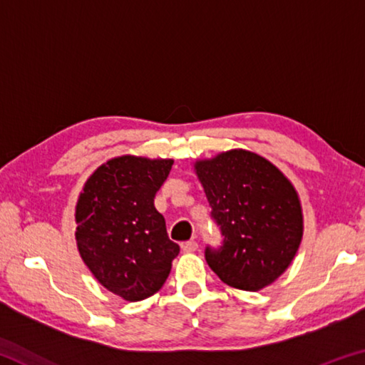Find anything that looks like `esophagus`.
I'll list each match as a JSON object with an SVG mask.
<instances>
[{
	"label": "esophagus",
	"instance_id": "1",
	"mask_svg": "<svg viewBox=\"0 0 365 365\" xmlns=\"http://www.w3.org/2000/svg\"><path fill=\"white\" fill-rule=\"evenodd\" d=\"M197 250V243L196 242H187L182 245V251L183 252H195Z\"/></svg>",
	"mask_w": 365,
	"mask_h": 365
}]
</instances>
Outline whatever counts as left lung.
Instances as JSON below:
<instances>
[{
    "label": "left lung",
    "mask_w": 365,
    "mask_h": 365,
    "mask_svg": "<svg viewBox=\"0 0 365 365\" xmlns=\"http://www.w3.org/2000/svg\"><path fill=\"white\" fill-rule=\"evenodd\" d=\"M212 217L224 235L206 261L228 287L259 292L285 272L299 250L301 200L283 172L248 150L219 153L195 163Z\"/></svg>",
    "instance_id": "8db88e82"
}]
</instances>
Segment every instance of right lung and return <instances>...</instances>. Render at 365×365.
Here are the masks:
<instances>
[{
  "label": "right lung",
  "instance_id": "obj_1",
  "mask_svg": "<svg viewBox=\"0 0 365 365\" xmlns=\"http://www.w3.org/2000/svg\"><path fill=\"white\" fill-rule=\"evenodd\" d=\"M174 160L113 158L85 182L76 206L80 257L108 292L125 301L158 293L180 248L154 207Z\"/></svg>",
  "mask_w": 365,
  "mask_h": 365
}]
</instances>
